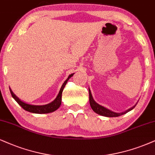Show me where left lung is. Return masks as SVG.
Returning a JSON list of instances; mask_svg holds the SVG:
<instances>
[{"label": "left lung", "mask_w": 155, "mask_h": 155, "mask_svg": "<svg viewBox=\"0 0 155 155\" xmlns=\"http://www.w3.org/2000/svg\"><path fill=\"white\" fill-rule=\"evenodd\" d=\"M89 101H90V105H91V108H92L93 111L96 113V114H99V115L103 116H106V117H117V116H121V115H123V114H127V112L130 111V110H132L137 104V103L135 106L131 107V108H129V109L127 110L126 111H124V112H122V113L114 112V111H112V110L108 109V108H105V107H104V106H101V105H99L98 104H97V103L94 101V99H93L92 94H91V90L90 89H89Z\"/></svg>", "instance_id": "left-lung-1"}]
</instances>
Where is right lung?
<instances>
[{
	"instance_id": "obj_1",
	"label": "right lung",
	"mask_w": 155,
	"mask_h": 155,
	"mask_svg": "<svg viewBox=\"0 0 155 155\" xmlns=\"http://www.w3.org/2000/svg\"><path fill=\"white\" fill-rule=\"evenodd\" d=\"M74 73H72L71 74L69 75V77L67 78V80L65 81L64 82V83L62 84V87H61L60 92H59L58 95L56 97V98L54 99L52 102H51L50 104H46V105H43V106H36V105H31V104H28L24 102V101H21L18 97L16 96L14 93H13V91H11V88L10 89V92L11 93V95L14 100L16 101L18 104L20 105L25 110H27L28 112H31V113H34V114H49V113H51V112H54V110H56L57 109H58L60 108L61 103H62V93L63 91V89L64 87H65L67 83L69 81L70 78L72 76H73Z\"/></svg>"
}]
</instances>
